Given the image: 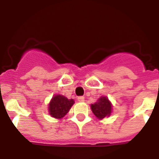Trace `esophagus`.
I'll return each mask as SVG.
<instances>
[{"label": "esophagus", "mask_w": 159, "mask_h": 159, "mask_svg": "<svg viewBox=\"0 0 159 159\" xmlns=\"http://www.w3.org/2000/svg\"><path fill=\"white\" fill-rule=\"evenodd\" d=\"M77 100H78L79 102H84V96H79L78 98H77Z\"/></svg>", "instance_id": "esophagus-1"}]
</instances>
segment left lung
<instances>
[{"instance_id": "8db88e82", "label": "left lung", "mask_w": 159, "mask_h": 159, "mask_svg": "<svg viewBox=\"0 0 159 159\" xmlns=\"http://www.w3.org/2000/svg\"><path fill=\"white\" fill-rule=\"evenodd\" d=\"M92 112L98 119H103L110 116L111 112V104L107 97L102 96L95 103L91 105Z\"/></svg>"}]
</instances>
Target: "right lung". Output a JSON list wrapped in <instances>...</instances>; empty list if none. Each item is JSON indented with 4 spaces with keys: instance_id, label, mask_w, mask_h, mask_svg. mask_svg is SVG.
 <instances>
[{
    "instance_id": "right-lung-1",
    "label": "right lung",
    "mask_w": 159,
    "mask_h": 159,
    "mask_svg": "<svg viewBox=\"0 0 159 159\" xmlns=\"http://www.w3.org/2000/svg\"><path fill=\"white\" fill-rule=\"evenodd\" d=\"M73 103V99H68L61 95H55L49 103V113L52 117L61 119L69 111Z\"/></svg>"
}]
</instances>
